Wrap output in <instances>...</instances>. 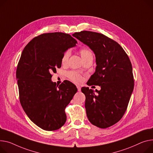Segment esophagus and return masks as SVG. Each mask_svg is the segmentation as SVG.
Listing matches in <instances>:
<instances>
[{
  "label": "esophagus",
  "mask_w": 153,
  "mask_h": 153,
  "mask_svg": "<svg viewBox=\"0 0 153 153\" xmlns=\"http://www.w3.org/2000/svg\"><path fill=\"white\" fill-rule=\"evenodd\" d=\"M77 90H78V91H80L81 90V88H80V86L77 85Z\"/></svg>",
  "instance_id": "34e87169"
}]
</instances>
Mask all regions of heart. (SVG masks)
<instances>
[{
    "label": "heart",
    "instance_id": "1",
    "mask_svg": "<svg viewBox=\"0 0 153 153\" xmlns=\"http://www.w3.org/2000/svg\"><path fill=\"white\" fill-rule=\"evenodd\" d=\"M80 53L84 61L90 56H93L92 53H91V51L87 48H83L82 49H80ZM70 55V50H67L66 51H65L62 57V63L63 65H66L68 63ZM67 76L71 80H73L74 82L80 83L82 81V77L80 76V74L79 73L76 72V71H69V72L67 73Z\"/></svg>",
    "mask_w": 153,
    "mask_h": 153
}]
</instances>
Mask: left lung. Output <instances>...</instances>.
Segmentation results:
<instances>
[{"mask_svg":"<svg viewBox=\"0 0 153 153\" xmlns=\"http://www.w3.org/2000/svg\"><path fill=\"white\" fill-rule=\"evenodd\" d=\"M73 36L90 47L95 55L97 67L87 84L100 90L82 87L88 120L101 128L113 126L126 113L134 87L130 60L117 42L103 34L84 30Z\"/></svg>","mask_w":153,"mask_h":153,"instance_id":"1","label":"left lung"}]
</instances>
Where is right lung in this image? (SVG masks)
I'll return each mask as SVG.
<instances>
[{
  "instance_id": "right-lung-1",
  "label": "right lung",
  "mask_w": 153,
  "mask_h": 153,
  "mask_svg": "<svg viewBox=\"0 0 153 153\" xmlns=\"http://www.w3.org/2000/svg\"><path fill=\"white\" fill-rule=\"evenodd\" d=\"M77 40L63 33L40 34L26 45L16 69L20 103L28 117L40 128L53 131L66 123L65 109L77 89L69 81L53 82L52 73L62 66V57Z\"/></svg>"
}]
</instances>
